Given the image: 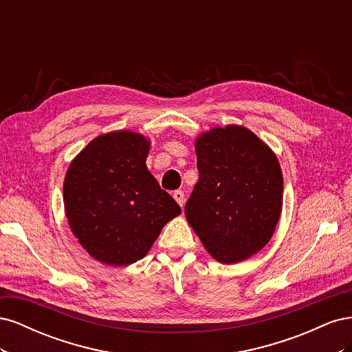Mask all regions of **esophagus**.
I'll use <instances>...</instances> for the list:
<instances>
[{
  "label": "esophagus",
  "instance_id": "esophagus-1",
  "mask_svg": "<svg viewBox=\"0 0 352 352\" xmlns=\"http://www.w3.org/2000/svg\"><path fill=\"white\" fill-rule=\"evenodd\" d=\"M173 198L176 199V202H177L180 207H184V204H185V194L182 192V190H175Z\"/></svg>",
  "mask_w": 352,
  "mask_h": 352
}]
</instances>
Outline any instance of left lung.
Returning a JSON list of instances; mask_svg holds the SVG:
<instances>
[{
  "instance_id": "8db88e82",
  "label": "left lung",
  "mask_w": 352,
  "mask_h": 352,
  "mask_svg": "<svg viewBox=\"0 0 352 352\" xmlns=\"http://www.w3.org/2000/svg\"><path fill=\"white\" fill-rule=\"evenodd\" d=\"M195 150L199 179L185 206L186 220L217 261L247 260L270 241L280 217L278 158L235 124L202 133Z\"/></svg>"
}]
</instances>
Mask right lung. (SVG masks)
Here are the masks:
<instances>
[{"label":"right lung","instance_id":"1","mask_svg":"<svg viewBox=\"0 0 352 352\" xmlns=\"http://www.w3.org/2000/svg\"><path fill=\"white\" fill-rule=\"evenodd\" d=\"M142 135L120 131L95 138L73 160L65 207L73 235L95 260L127 265L145 257L177 202L160 188L145 160Z\"/></svg>","mask_w":352,"mask_h":352}]
</instances>
